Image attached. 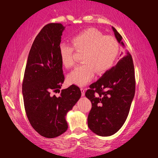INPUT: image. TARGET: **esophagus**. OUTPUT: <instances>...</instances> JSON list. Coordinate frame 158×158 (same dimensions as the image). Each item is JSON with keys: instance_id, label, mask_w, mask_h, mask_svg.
<instances>
[{"instance_id": "1", "label": "esophagus", "mask_w": 158, "mask_h": 158, "mask_svg": "<svg viewBox=\"0 0 158 158\" xmlns=\"http://www.w3.org/2000/svg\"><path fill=\"white\" fill-rule=\"evenodd\" d=\"M81 96H85V89H83V88H81Z\"/></svg>"}]
</instances>
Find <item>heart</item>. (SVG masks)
<instances>
[{"label": "heart", "mask_w": 158, "mask_h": 158, "mask_svg": "<svg viewBox=\"0 0 158 158\" xmlns=\"http://www.w3.org/2000/svg\"><path fill=\"white\" fill-rule=\"evenodd\" d=\"M71 44L62 43L60 45L59 53L62 64L70 68L75 64L74 49L83 52V64L77 66L68 77L70 84L84 86L97 74H102L111 68L118 56L119 43L113 36L104 35L99 30L90 28L72 36Z\"/></svg>", "instance_id": "1"}]
</instances>
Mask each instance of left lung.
I'll list each match as a JSON object with an SVG mask.
<instances>
[{"instance_id":"obj_1","label":"left lung","mask_w":158,"mask_h":158,"mask_svg":"<svg viewBox=\"0 0 158 158\" xmlns=\"http://www.w3.org/2000/svg\"><path fill=\"white\" fill-rule=\"evenodd\" d=\"M112 28L117 41L124 46L122 36L115 28ZM135 85L133 60L127 52L115 66L90 85L85 92V96L92 102L88 125L93 132L109 136L122 127L135 96Z\"/></svg>"}]
</instances>
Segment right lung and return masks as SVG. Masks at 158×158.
I'll return each instance as SVG.
<instances>
[{
  "label": "right lung",
  "mask_w": 158,
  "mask_h": 158,
  "mask_svg": "<svg viewBox=\"0 0 158 158\" xmlns=\"http://www.w3.org/2000/svg\"><path fill=\"white\" fill-rule=\"evenodd\" d=\"M62 23H48L36 36L30 50L22 83L28 119L36 132L46 138L59 136L68 128L66 115L81 96L79 87L62 89L64 81L59 53ZM60 92L57 97L53 93Z\"/></svg>",
  "instance_id": "1"
}]
</instances>
